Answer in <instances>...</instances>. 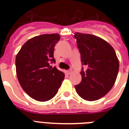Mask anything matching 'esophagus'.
Masks as SVG:
<instances>
[{
  "instance_id": "esophagus-1",
  "label": "esophagus",
  "mask_w": 129,
  "mask_h": 129,
  "mask_svg": "<svg viewBox=\"0 0 129 129\" xmlns=\"http://www.w3.org/2000/svg\"><path fill=\"white\" fill-rule=\"evenodd\" d=\"M67 72H68V74H72V69H70V70H69L67 71Z\"/></svg>"
}]
</instances>
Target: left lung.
<instances>
[{
	"label": "left lung",
	"mask_w": 129,
	"mask_h": 129,
	"mask_svg": "<svg viewBox=\"0 0 129 129\" xmlns=\"http://www.w3.org/2000/svg\"><path fill=\"white\" fill-rule=\"evenodd\" d=\"M74 38L81 55L82 81L75 86L77 93L88 101L100 99L114 86L119 62L116 52L104 39L90 34L76 33Z\"/></svg>",
	"instance_id": "1"
}]
</instances>
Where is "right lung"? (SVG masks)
Masks as SVG:
<instances>
[{"label": "right lung", "instance_id": "obj_1", "mask_svg": "<svg viewBox=\"0 0 129 129\" xmlns=\"http://www.w3.org/2000/svg\"><path fill=\"white\" fill-rule=\"evenodd\" d=\"M60 39L57 33L43 34L23 45L15 60L16 72L23 90L35 100L45 102L55 96L65 77L55 66L54 47Z\"/></svg>", "mask_w": 129, "mask_h": 129}]
</instances>
